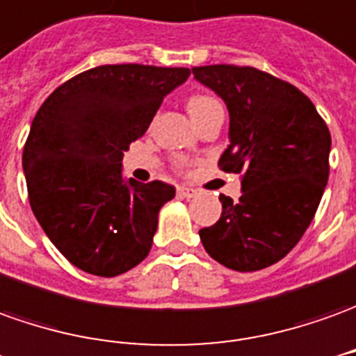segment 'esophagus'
I'll return each mask as SVG.
<instances>
[{"mask_svg": "<svg viewBox=\"0 0 356 356\" xmlns=\"http://www.w3.org/2000/svg\"><path fill=\"white\" fill-rule=\"evenodd\" d=\"M195 193H197V190H193V188H186V186H180V188H178V195L184 197V200H190Z\"/></svg>", "mask_w": 356, "mask_h": 356, "instance_id": "1", "label": "esophagus"}]
</instances>
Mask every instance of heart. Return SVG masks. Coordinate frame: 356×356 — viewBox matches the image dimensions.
Wrapping results in <instances>:
<instances>
[{"label": "heart", "mask_w": 356, "mask_h": 356, "mask_svg": "<svg viewBox=\"0 0 356 356\" xmlns=\"http://www.w3.org/2000/svg\"><path fill=\"white\" fill-rule=\"evenodd\" d=\"M217 100L211 99V97H205V95H195L192 99L188 100V112L190 116H197L200 112H203L205 108H209L211 104H215Z\"/></svg>", "instance_id": "b5f03b06"}]
</instances>
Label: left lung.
I'll list each match as a JSON object with an SVG mask.
<instances>
[{
	"instance_id": "left-lung-1",
	"label": "left lung",
	"mask_w": 356,
	"mask_h": 356,
	"mask_svg": "<svg viewBox=\"0 0 356 356\" xmlns=\"http://www.w3.org/2000/svg\"><path fill=\"white\" fill-rule=\"evenodd\" d=\"M193 79L229 110L225 172L242 174L236 203L200 230L203 248L234 271H257L295 248L312 222L330 176L332 136L312 100L256 67H193Z\"/></svg>"
}]
</instances>
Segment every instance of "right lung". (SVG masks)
Returning a JSON list of instances; mask_svg holds the SVG:
<instances>
[{"label": "right lung", "instance_id": "obj_1", "mask_svg": "<svg viewBox=\"0 0 356 356\" xmlns=\"http://www.w3.org/2000/svg\"><path fill=\"white\" fill-rule=\"evenodd\" d=\"M188 77L186 67L100 65L36 112L23 151L29 202L51 244L85 273L122 275L153 246L159 211L176 190L126 178L122 159Z\"/></svg>", "mask_w": 356, "mask_h": 356}]
</instances>
